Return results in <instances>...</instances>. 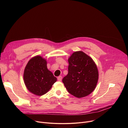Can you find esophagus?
Instances as JSON below:
<instances>
[{
  "instance_id": "1",
  "label": "esophagus",
  "mask_w": 128,
  "mask_h": 128,
  "mask_svg": "<svg viewBox=\"0 0 128 128\" xmlns=\"http://www.w3.org/2000/svg\"><path fill=\"white\" fill-rule=\"evenodd\" d=\"M57 79H58V81L61 82V81L62 80V76H58V78H57Z\"/></svg>"
}]
</instances>
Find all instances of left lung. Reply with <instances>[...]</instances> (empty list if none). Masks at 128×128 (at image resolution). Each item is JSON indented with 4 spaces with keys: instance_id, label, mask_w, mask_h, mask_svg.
<instances>
[{
    "instance_id": "left-lung-1",
    "label": "left lung",
    "mask_w": 128,
    "mask_h": 128,
    "mask_svg": "<svg viewBox=\"0 0 128 128\" xmlns=\"http://www.w3.org/2000/svg\"><path fill=\"white\" fill-rule=\"evenodd\" d=\"M68 73L63 80L68 92L77 98L87 96L95 88L99 77L97 67L83 52L73 53L68 59Z\"/></svg>"
}]
</instances>
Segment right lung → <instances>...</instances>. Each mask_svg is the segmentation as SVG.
<instances>
[{"instance_id":"obj_1","label":"right lung","mask_w":128,"mask_h":128,"mask_svg":"<svg viewBox=\"0 0 128 128\" xmlns=\"http://www.w3.org/2000/svg\"><path fill=\"white\" fill-rule=\"evenodd\" d=\"M46 59L40 56L31 58L26 65L24 72V80L30 92L42 96L50 89L57 81L52 72L47 68Z\"/></svg>"}]
</instances>
